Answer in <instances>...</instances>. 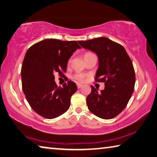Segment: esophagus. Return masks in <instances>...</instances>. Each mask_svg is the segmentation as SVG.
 Here are the masks:
<instances>
[{
  "label": "esophagus",
  "mask_w": 157,
  "mask_h": 157,
  "mask_svg": "<svg viewBox=\"0 0 157 157\" xmlns=\"http://www.w3.org/2000/svg\"><path fill=\"white\" fill-rule=\"evenodd\" d=\"M83 86V85L82 84H81V83H77V87H78V88L79 89V88H81V87Z\"/></svg>",
  "instance_id": "34e87169"
}]
</instances>
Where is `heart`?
I'll return each mask as SVG.
<instances>
[{
	"label": "heart",
	"mask_w": 157,
	"mask_h": 157,
	"mask_svg": "<svg viewBox=\"0 0 157 157\" xmlns=\"http://www.w3.org/2000/svg\"><path fill=\"white\" fill-rule=\"evenodd\" d=\"M74 78H75L76 80H77V81H83V79L85 78V76L83 75V74H76V75H74Z\"/></svg>",
	"instance_id": "b5f03b06"
}]
</instances>
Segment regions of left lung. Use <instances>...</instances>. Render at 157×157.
Here are the masks:
<instances>
[{
  "label": "left lung",
  "mask_w": 157,
  "mask_h": 157,
  "mask_svg": "<svg viewBox=\"0 0 157 157\" xmlns=\"http://www.w3.org/2000/svg\"><path fill=\"white\" fill-rule=\"evenodd\" d=\"M83 48L97 54L98 68L95 80L105 83V89L92 92L86 101L89 110L98 117L110 119L127 105L134 90L135 72L132 62L125 48L105 37L78 41Z\"/></svg>",
  "instance_id": "left-lung-1"
}]
</instances>
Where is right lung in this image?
I'll list each match as a JSON object with an SVG mask.
<instances>
[{"mask_svg": "<svg viewBox=\"0 0 157 157\" xmlns=\"http://www.w3.org/2000/svg\"><path fill=\"white\" fill-rule=\"evenodd\" d=\"M80 48L75 40L49 38L27 49L21 67L22 88L29 105L40 116L54 119L70 108L76 85L68 81L63 87H58L54 74L64 75L69 59Z\"/></svg>", "mask_w": 157, "mask_h": 157, "instance_id": "add662e5", "label": "right lung"}]
</instances>
